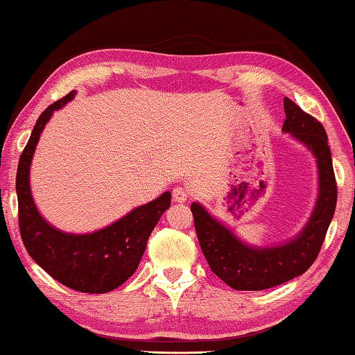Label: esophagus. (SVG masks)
Instances as JSON below:
<instances>
[{
    "instance_id": "esophagus-1",
    "label": "esophagus",
    "mask_w": 355,
    "mask_h": 355,
    "mask_svg": "<svg viewBox=\"0 0 355 355\" xmlns=\"http://www.w3.org/2000/svg\"><path fill=\"white\" fill-rule=\"evenodd\" d=\"M188 198H189V191L187 188L175 187L172 189V199L175 202H180V204H182V202H187Z\"/></svg>"
}]
</instances>
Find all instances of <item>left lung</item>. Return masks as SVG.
<instances>
[{
  "label": "left lung",
  "instance_id": "1",
  "mask_svg": "<svg viewBox=\"0 0 355 355\" xmlns=\"http://www.w3.org/2000/svg\"><path fill=\"white\" fill-rule=\"evenodd\" d=\"M283 131L316 157L319 189L308 223L294 239L275 246H252L211 216L199 202L191 204L200 250L216 277L237 291H263L303 275L313 266L324 243L336 207V182L324 126L284 98Z\"/></svg>",
  "mask_w": 355,
  "mask_h": 355
}]
</instances>
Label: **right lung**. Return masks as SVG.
Instances as JSON below:
<instances>
[{"label":"right lung","mask_w":355,"mask_h":355,"mask_svg":"<svg viewBox=\"0 0 355 355\" xmlns=\"http://www.w3.org/2000/svg\"><path fill=\"white\" fill-rule=\"evenodd\" d=\"M74 96L76 92H71L42 112L20 156L15 180L19 227L28 254L50 277L78 292L105 294L121 286L137 270L150 234L171 207V193L166 191L157 199L134 208L110 226L92 234L63 232L47 223L31 196L30 167L39 137L53 112Z\"/></svg>","instance_id":"1"}]
</instances>
